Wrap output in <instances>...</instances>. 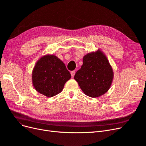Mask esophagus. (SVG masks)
I'll return each mask as SVG.
<instances>
[{
    "label": "esophagus",
    "instance_id": "34e87169",
    "mask_svg": "<svg viewBox=\"0 0 146 146\" xmlns=\"http://www.w3.org/2000/svg\"><path fill=\"white\" fill-rule=\"evenodd\" d=\"M70 74H71V76L73 78L74 76H75V74H76V71H75V70H72V71H71V72H70Z\"/></svg>",
    "mask_w": 146,
    "mask_h": 146
}]
</instances>
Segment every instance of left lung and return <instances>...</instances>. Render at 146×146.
<instances>
[{"mask_svg":"<svg viewBox=\"0 0 146 146\" xmlns=\"http://www.w3.org/2000/svg\"><path fill=\"white\" fill-rule=\"evenodd\" d=\"M113 76V70L107 56L98 49L83 56V65L75 74L74 79L84 93L95 98L108 91Z\"/></svg>","mask_w":146,"mask_h":146,"instance_id":"left-lung-1","label":"left lung"}]
</instances>
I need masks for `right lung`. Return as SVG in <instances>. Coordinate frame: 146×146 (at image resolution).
Returning <instances> with one entry per match:
<instances>
[{"mask_svg": "<svg viewBox=\"0 0 146 146\" xmlns=\"http://www.w3.org/2000/svg\"><path fill=\"white\" fill-rule=\"evenodd\" d=\"M71 78L64 63L54 55L42 56L32 71L33 85L39 93L48 98L62 91L64 84Z\"/></svg>", "mask_w": 146, "mask_h": 146, "instance_id": "right-lung-1", "label": "right lung"}]
</instances>
